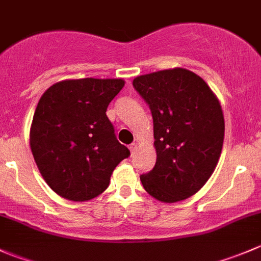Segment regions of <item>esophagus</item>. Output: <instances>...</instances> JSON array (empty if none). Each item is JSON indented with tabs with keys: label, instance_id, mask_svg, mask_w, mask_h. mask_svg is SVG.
Masks as SVG:
<instances>
[{
	"label": "esophagus",
	"instance_id": "obj_1",
	"mask_svg": "<svg viewBox=\"0 0 261 261\" xmlns=\"http://www.w3.org/2000/svg\"><path fill=\"white\" fill-rule=\"evenodd\" d=\"M128 149H130L131 154H134V152H135V150H136V149H138V144H136V143L131 144V145H130V146H128Z\"/></svg>",
	"mask_w": 261,
	"mask_h": 261
}]
</instances>
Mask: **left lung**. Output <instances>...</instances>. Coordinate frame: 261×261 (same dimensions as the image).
<instances>
[{
    "label": "left lung",
    "instance_id": "left-lung-1",
    "mask_svg": "<svg viewBox=\"0 0 261 261\" xmlns=\"http://www.w3.org/2000/svg\"><path fill=\"white\" fill-rule=\"evenodd\" d=\"M154 120L156 163L140 177L145 191L164 203L196 194L217 167L225 136L221 103L196 73L173 68L134 78Z\"/></svg>",
    "mask_w": 261,
    "mask_h": 261
}]
</instances>
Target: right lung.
Returning a JSON list of instances; mask_svg holds the SVG:
<instances>
[{
	"label": "right lung",
	"mask_w": 261,
	"mask_h": 261,
	"mask_svg": "<svg viewBox=\"0 0 261 261\" xmlns=\"http://www.w3.org/2000/svg\"><path fill=\"white\" fill-rule=\"evenodd\" d=\"M123 86L122 78L64 80L40 97L30 147L41 177L58 196L73 202L96 198L130 155L106 115Z\"/></svg>",
	"instance_id": "right-lung-1"
}]
</instances>
